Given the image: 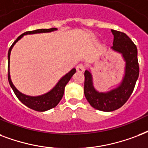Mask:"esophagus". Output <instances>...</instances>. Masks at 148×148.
<instances>
[{
  "label": "esophagus",
  "mask_w": 148,
  "mask_h": 148,
  "mask_svg": "<svg viewBox=\"0 0 148 148\" xmlns=\"http://www.w3.org/2000/svg\"><path fill=\"white\" fill-rule=\"evenodd\" d=\"M76 70H77L79 73H82V72H84L85 66L82 63L79 64V65H77V66H76Z\"/></svg>",
  "instance_id": "obj_1"
}]
</instances>
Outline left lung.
Instances as JSON below:
<instances>
[{"instance_id":"obj_1","label":"left lung","mask_w":148,"mask_h":148,"mask_svg":"<svg viewBox=\"0 0 148 148\" xmlns=\"http://www.w3.org/2000/svg\"><path fill=\"white\" fill-rule=\"evenodd\" d=\"M113 35L114 51L122 54L126 62L125 75L121 85L107 92H99L92 85L90 72L84 73V94L90 104L98 110L110 112L121 108L132 94L139 76V64L137 59V49L135 44L125 33L111 30Z\"/></svg>"}]
</instances>
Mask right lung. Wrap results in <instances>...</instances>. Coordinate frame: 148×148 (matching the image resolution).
Returning a JSON list of instances; mask_svg holds the SVG:
<instances>
[{"label":"right lung","mask_w":148,"mask_h":148,"mask_svg":"<svg viewBox=\"0 0 148 148\" xmlns=\"http://www.w3.org/2000/svg\"><path fill=\"white\" fill-rule=\"evenodd\" d=\"M57 30L56 27H51L49 29H37L35 31H29L23 33L22 35H21L14 42V43L11 45L8 51V81L10 83V86L12 88L14 94L16 97H18V99L20 100L23 104H25V106L29 107L30 109H32L34 110L39 111V112H43V111L49 110L50 109L54 108L55 106L58 105V103L60 102L62 97H63L64 91H65V87L66 84L68 83L69 81L70 80L74 74L75 73V69H73L72 70L68 73L66 75H65L61 79L58 81V82L56 84V86L54 87L53 89L47 92L45 94L38 96V97H30L27 96L19 92L15 86H14L11 80V76H10V72H9V67H10V55H11V51L13 46L14 45L16 42L18 40L21 39V38L25 35H30V34H35V33H45V32H51L53 31Z\"/></svg>","instance_id":"right-lung-1"}]
</instances>
